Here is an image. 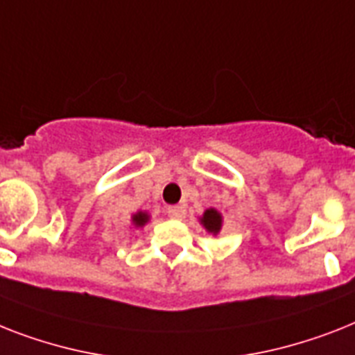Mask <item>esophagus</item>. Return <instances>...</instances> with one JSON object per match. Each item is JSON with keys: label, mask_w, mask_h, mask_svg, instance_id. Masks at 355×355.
<instances>
[{"label": "esophagus", "mask_w": 355, "mask_h": 355, "mask_svg": "<svg viewBox=\"0 0 355 355\" xmlns=\"http://www.w3.org/2000/svg\"><path fill=\"white\" fill-rule=\"evenodd\" d=\"M168 215L171 218H182L186 215V209L182 206H169L168 207Z\"/></svg>", "instance_id": "34e87169"}]
</instances>
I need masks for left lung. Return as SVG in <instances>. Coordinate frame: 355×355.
Wrapping results in <instances>:
<instances>
[{"mask_svg": "<svg viewBox=\"0 0 355 355\" xmlns=\"http://www.w3.org/2000/svg\"><path fill=\"white\" fill-rule=\"evenodd\" d=\"M200 224L206 227V232L217 235V233L220 232V227H223V215H220L217 209L209 207V209L204 211L202 217H200Z\"/></svg>", "mask_w": 355, "mask_h": 355, "instance_id": "1", "label": "left lung"}]
</instances>
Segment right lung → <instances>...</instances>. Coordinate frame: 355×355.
Masks as SVG:
<instances>
[{"label": "right lung", "instance_id": "obj_1", "mask_svg": "<svg viewBox=\"0 0 355 355\" xmlns=\"http://www.w3.org/2000/svg\"><path fill=\"white\" fill-rule=\"evenodd\" d=\"M131 220H132V224H135V227H142L149 223V215L146 211H138L132 215Z\"/></svg>", "mask_w": 355, "mask_h": 355}]
</instances>
